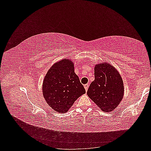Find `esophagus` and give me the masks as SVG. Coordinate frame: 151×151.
Segmentation results:
<instances>
[{"label":"esophagus","mask_w":151,"mask_h":151,"mask_svg":"<svg viewBox=\"0 0 151 151\" xmlns=\"http://www.w3.org/2000/svg\"><path fill=\"white\" fill-rule=\"evenodd\" d=\"M84 86V88H85V89H86V91H88L89 84H85Z\"/></svg>","instance_id":"1"}]
</instances>
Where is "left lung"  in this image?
Instances as JSON below:
<instances>
[{"instance_id":"8db88e82","label":"left lung","mask_w":151,"mask_h":151,"mask_svg":"<svg viewBox=\"0 0 151 151\" xmlns=\"http://www.w3.org/2000/svg\"><path fill=\"white\" fill-rule=\"evenodd\" d=\"M94 77L87 94L103 111H113L124 95L120 73L110 63L102 62L94 66Z\"/></svg>"}]
</instances>
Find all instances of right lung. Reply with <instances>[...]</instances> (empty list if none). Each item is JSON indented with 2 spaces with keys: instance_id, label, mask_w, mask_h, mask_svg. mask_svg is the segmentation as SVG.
<instances>
[{
  "instance_id": "1",
  "label": "right lung",
  "mask_w": 151,
  "mask_h": 151,
  "mask_svg": "<svg viewBox=\"0 0 151 151\" xmlns=\"http://www.w3.org/2000/svg\"><path fill=\"white\" fill-rule=\"evenodd\" d=\"M43 97L49 106L58 113H65L76 100L86 93L74 72V63L63 58L48 70L43 81Z\"/></svg>"
}]
</instances>
